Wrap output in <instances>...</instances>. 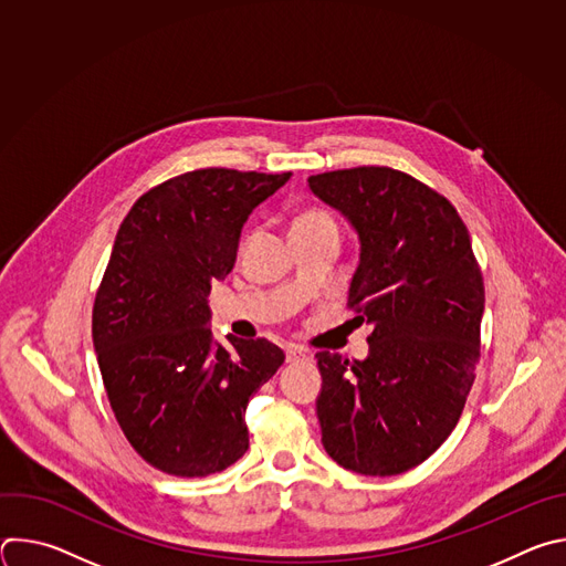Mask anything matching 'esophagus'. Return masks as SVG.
<instances>
[{
	"label": "esophagus",
	"instance_id": "1",
	"mask_svg": "<svg viewBox=\"0 0 566 566\" xmlns=\"http://www.w3.org/2000/svg\"><path fill=\"white\" fill-rule=\"evenodd\" d=\"M284 352H286V363H295V360H300V358L306 356L304 349H302V347H295V345H289Z\"/></svg>",
	"mask_w": 566,
	"mask_h": 566
}]
</instances>
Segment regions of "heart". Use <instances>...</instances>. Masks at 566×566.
I'll list each match as a JSON object with an SVG mask.
<instances>
[{"label":"heart","instance_id":"obj_1","mask_svg":"<svg viewBox=\"0 0 566 566\" xmlns=\"http://www.w3.org/2000/svg\"><path fill=\"white\" fill-rule=\"evenodd\" d=\"M315 219H329V217H325L322 212H306V214L300 217L295 223H300V221H315Z\"/></svg>","mask_w":566,"mask_h":566}]
</instances>
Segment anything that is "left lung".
<instances>
[{"label":"left lung","instance_id":"obj_1","mask_svg":"<svg viewBox=\"0 0 566 566\" xmlns=\"http://www.w3.org/2000/svg\"><path fill=\"white\" fill-rule=\"evenodd\" d=\"M360 241L349 306L371 325L369 356L315 354L322 446L347 470L400 474L454 430L479 360L483 277L452 203L391 168L308 177Z\"/></svg>","mask_w":566,"mask_h":566}]
</instances>
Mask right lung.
<instances>
[{
    "instance_id": "obj_1",
    "label": "right lung",
    "mask_w": 566,
    "mask_h": 566,
    "mask_svg": "<svg viewBox=\"0 0 566 566\" xmlns=\"http://www.w3.org/2000/svg\"><path fill=\"white\" fill-rule=\"evenodd\" d=\"M289 179L195 170L145 192L118 228L94 349L120 430L168 474L221 472L249 450L247 406L284 352L264 338L217 343L208 295L232 271L251 212Z\"/></svg>"
}]
</instances>
